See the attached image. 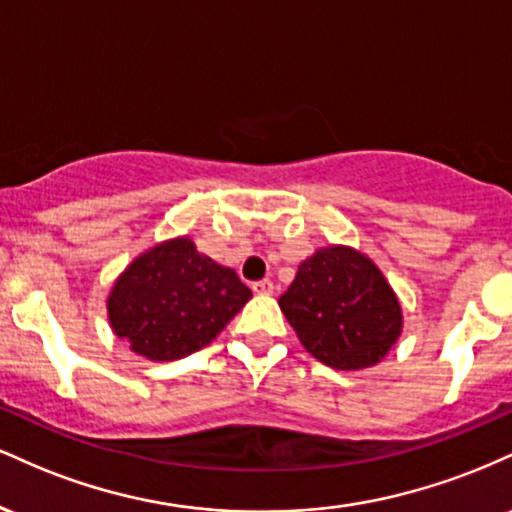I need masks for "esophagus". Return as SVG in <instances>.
<instances>
[{"label":"esophagus","mask_w":512,"mask_h":512,"mask_svg":"<svg viewBox=\"0 0 512 512\" xmlns=\"http://www.w3.org/2000/svg\"><path fill=\"white\" fill-rule=\"evenodd\" d=\"M252 291L255 293H262V296H269V293H274V284L269 279H260L252 284Z\"/></svg>","instance_id":"esophagus-1"}]
</instances>
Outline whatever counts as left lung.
Instances as JSON below:
<instances>
[{"mask_svg":"<svg viewBox=\"0 0 512 512\" xmlns=\"http://www.w3.org/2000/svg\"><path fill=\"white\" fill-rule=\"evenodd\" d=\"M279 308L305 351L337 370L375 366L402 334V308L383 272L344 245L303 260Z\"/></svg>","mask_w":512,"mask_h":512,"instance_id":"obj_1","label":"left lung"}]
</instances>
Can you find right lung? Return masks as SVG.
<instances>
[{
  "label": "right lung",
  "instance_id": "right-lung-1",
  "mask_svg": "<svg viewBox=\"0 0 512 512\" xmlns=\"http://www.w3.org/2000/svg\"><path fill=\"white\" fill-rule=\"evenodd\" d=\"M250 298L233 269L197 252L190 238H173L117 276L108 317L134 354L178 361L211 344Z\"/></svg>",
  "mask_w": 512,
  "mask_h": 512
}]
</instances>
